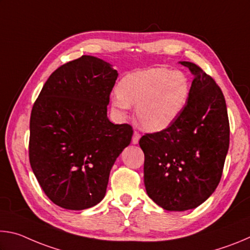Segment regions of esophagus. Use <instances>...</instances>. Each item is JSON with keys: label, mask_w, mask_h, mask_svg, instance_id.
<instances>
[{"label": "esophagus", "mask_w": 250, "mask_h": 250, "mask_svg": "<svg viewBox=\"0 0 250 250\" xmlns=\"http://www.w3.org/2000/svg\"><path fill=\"white\" fill-rule=\"evenodd\" d=\"M140 138H141V134L139 133V132H137V131H134L133 137H132V143H133V145H137V143L139 142V140H140Z\"/></svg>", "instance_id": "esophagus-1"}]
</instances>
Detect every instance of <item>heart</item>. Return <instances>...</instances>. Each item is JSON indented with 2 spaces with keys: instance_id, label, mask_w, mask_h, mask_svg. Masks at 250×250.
Masks as SVG:
<instances>
[{
  "instance_id": "1",
  "label": "heart",
  "mask_w": 250,
  "mask_h": 250,
  "mask_svg": "<svg viewBox=\"0 0 250 250\" xmlns=\"http://www.w3.org/2000/svg\"><path fill=\"white\" fill-rule=\"evenodd\" d=\"M189 83L185 75L167 68H151L125 76L111 96L120 117L135 105V119L143 130L158 132L168 128L188 104Z\"/></svg>"
}]
</instances>
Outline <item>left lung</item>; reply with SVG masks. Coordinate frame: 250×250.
Returning a JSON list of instances; mask_svg holds the SVG:
<instances>
[{
	"instance_id": "8db88e82",
	"label": "left lung",
	"mask_w": 250,
	"mask_h": 250,
	"mask_svg": "<svg viewBox=\"0 0 250 250\" xmlns=\"http://www.w3.org/2000/svg\"><path fill=\"white\" fill-rule=\"evenodd\" d=\"M194 75L183 112L166 130L146 133L145 185L151 200L167 210L195 208L216 189L229 146L224 95L197 65L180 62Z\"/></svg>"
}]
</instances>
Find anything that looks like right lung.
Here are the masks:
<instances>
[{
  "label": "right lung",
  "mask_w": 250,
  "mask_h": 250,
  "mask_svg": "<svg viewBox=\"0 0 250 250\" xmlns=\"http://www.w3.org/2000/svg\"><path fill=\"white\" fill-rule=\"evenodd\" d=\"M118 71L83 55L49 76L34 103L28 155L42 189L54 204L82 210L98 204L132 126L107 117Z\"/></svg>",
  "instance_id": "obj_1"
}]
</instances>
